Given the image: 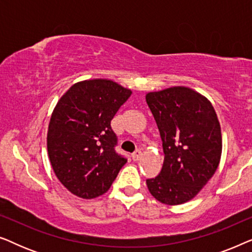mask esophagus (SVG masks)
Here are the masks:
<instances>
[{
    "label": "esophagus",
    "mask_w": 252,
    "mask_h": 252,
    "mask_svg": "<svg viewBox=\"0 0 252 252\" xmlns=\"http://www.w3.org/2000/svg\"><path fill=\"white\" fill-rule=\"evenodd\" d=\"M132 157H133L134 160H140L141 158H142V151H141V150H136L135 153H134V154L132 155Z\"/></svg>",
    "instance_id": "34e87169"
}]
</instances>
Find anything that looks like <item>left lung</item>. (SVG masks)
I'll return each mask as SVG.
<instances>
[{
	"label": "left lung",
	"instance_id": "obj_1",
	"mask_svg": "<svg viewBox=\"0 0 252 252\" xmlns=\"http://www.w3.org/2000/svg\"><path fill=\"white\" fill-rule=\"evenodd\" d=\"M146 101L163 141L160 173L148 179L150 194L167 205L190 201L218 168L222 150L220 123L211 102L185 86L150 92Z\"/></svg>",
	"mask_w": 252,
	"mask_h": 252
}]
</instances>
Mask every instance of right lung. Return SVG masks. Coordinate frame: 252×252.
Listing matches in <instances>:
<instances>
[{
  "label": "right lung",
  "mask_w": 252,
  "mask_h": 252,
  "mask_svg": "<svg viewBox=\"0 0 252 252\" xmlns=\"http://www.w3.org/2000/svg\"><path fill=\"white\" fill-rule=\"evenodd\" d=\"M132 91L109 79L72 85L55 106L48 126L47 149L61 184L80 198L109 190L126 158L115 150L111 120Z\"/></svg>",
  "instance_id": "right-lung-1"
}]
</instances>
